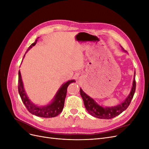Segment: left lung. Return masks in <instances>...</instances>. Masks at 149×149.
Wrapping results in <instances>:
<instances>
[{
  "label": "left lung",
  "mask_w": 149,
  "mask_h": 149,
  "mask_svg": "<svg viewBox=\"0 0 149 149\" xmlns=\"http://www.w3.org/2000/svg\"><path fill=\"white\" fill-rule=\"evenodd\" d=\"M121 48L122 49L125 51L123 47H121ZM135 76H136V73H134V78L133 81L132 87L129 96L125 99L124 102L116 106L102 107V106L99 105L93 98L87 95L83 91L82 89L80 88L81 96L83 100L86 109L89 114L99 119H109L115 118V117L119 115L124 111H125L129 106L132 99L133 98L135 91H136V79H135Z\"/></svg>",
  "instance_id": "left-lung-1"
}]
</instances>
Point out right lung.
Returning a JSON list of instances; mask_svg holds the SVG:
<instances>
[{
	"mask_svg": "<svg viewBox=\"0 0 149 149\" xmlns=\"http://www.w3.org/2000/svg\"><path fill=\"white\" fill-rule=\"evenodd\" d=\"M39 37L36 39L35 42L31 44L29 47L26 52H27L31 47H33L35 45V44L37 42V39ZM24 57L25 55L24 56ZM74 82H76L75 81L74 79H72L69 80L68 81L64 83L61 86L59 90H58L57 93L56 94V95L54 97L53 101L50 104H49L45 106H38L37 105L34 104L29 100L27 96H26L24 90L23 82H22V80L20 71L19 70V82H18V84H19V86H18V91H19L22 102H24L26 108L31 114L38 117H41V118H54V117H56L58 115H59L63 109L65 100L67 93V88L70 85V84Z\"/></svg>",
	"mask_w": 149,
	"mask_h": 149,
	"instance_id": "obj_1",
	"label": "right lung"
}]
</instances>
